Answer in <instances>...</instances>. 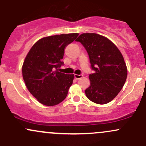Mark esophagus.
Returning a JSON list of instances; mask_svg holds the SVG:
<instances>
[{
	"label": "esophagus",
	"instance_id": "1",
	"mask_svg": "<svg viewBox=\"0 0 146 146\" xmlns=\"http://www.w3.org/2000/svg\"><path fill=\"white\" fill-rule=\"evenodd\" d=\"M74 77L76 80H78V79L81 78H82V75H77V74H75L74 75Z\"/></svg>",
	"mask_w": 146,
	"mask_h": 146
}]
</instances>
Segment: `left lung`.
<instances>
[{
  "mask_svg": "<svg viewBox=\"0 0 146 146\" xmlns=\"http://www.w3.org/2000/svg\"><path fill=\"white\" fill-rule=\"evenodd\" d=\"M85 48L95 73L89 75L90 85L85 95L99 104L111 102L123 88L127 68L119 48L107 37L95 33H83L76 39Z\"/></svg>",
  "mask_w": 146,
  "mask_h": 146,
  "instance_id": "left-lung-1",
  "label": "left lung"
}]
</instances>
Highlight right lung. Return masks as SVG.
I'll list each match as a JSON object with an SVG mask.
<instances>
[{"label":"right lung","mask_w":146,"mask_h":146,"mask_svg":"<svg viewBox=\"0 0 146 146\" xmlns=\"http://www.w3.org/2000/svg\"><path fill=\"white\" fill-rule=\"evenodd\" d=\"M78 33L46 36L32 46L23 63L22 72L26 87L41 104L54 106L66 98L73 84V74L58 71L64 64L61 60L66 46Z\"/></svg>","instance_id":"obj_1"}]
</instances>
